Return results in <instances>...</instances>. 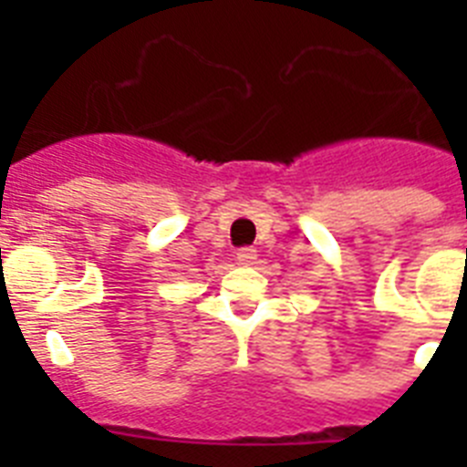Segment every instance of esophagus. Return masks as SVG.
Instances as JSON below:
<instances>
[{
  "mask_svg": "<svg viewBox=\"0 0 467 467\" xmlns=\"http://www.w3.org/2000/svg\"><path fill=\"white\" fill-rule=\"evenodd\" d=\"M236 259L241 264H254V259H257V250H254L253 245L241 247V250H238V253H236Z\"/></svg>",
  "mask_w": 467,
  "mask_h": 467,
  "instance_id": "esophagus-1",
  "label": "esophagus"
}]
</instances>
